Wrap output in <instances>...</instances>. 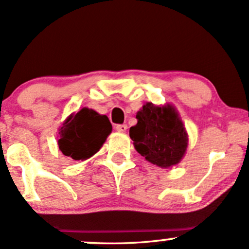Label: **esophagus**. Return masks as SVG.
<instances>
[{
    "label": "esophagus",
    "mask_w": 249,
    "mask_h": 249,
    "mask_svg": "<svg viewBox=\"0 0 249 249\" xmlns=\"http://www.w3.org/2000/svg\"><path fill=\"white\" fill-rule=\"evenodd\" d=\"M116 130L118 131V132H126L127 130V126L125 124H119V125H116Z\"/></svg>",
    "instance_id": "obj_1"
}]
</instances>
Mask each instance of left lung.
Listing matches in <instances>:
<instances>
[{"label":"left lung","mask_w":249,"mask_h":249,"mask_svg":"<svg viewBox=\"0 0 249 249\" xmlns=\"http://www.w3.org/2000/svg\"><path fill=\"white\" fill-rule=\"evenodd\" d=\"M136 118L138 122L130 128V138L137 152L162 168L179 164L186 153L188 134L176 107L146 103Z\"/></svg>","instance_id":"obj_1"}]
</instances>
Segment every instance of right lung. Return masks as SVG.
I'll list each match as a JSON object with an SVG mask.
<instances>
[{"label":"right lung","instance_id":"right-lung-1","mask_svg":"<svg viewBox=\"0 0 249 249\" xmlns=\"http://www.w3.org/2000/svg\"><path fill=\"white\" fill-rule=\"evenodd\" d=\"M111 131L112 125L107 116L83 107L63 123L58 132V147L73 160H87L101 150Z\"/></svg>","mask_w":249,"mask_h":249}]
</instances>
